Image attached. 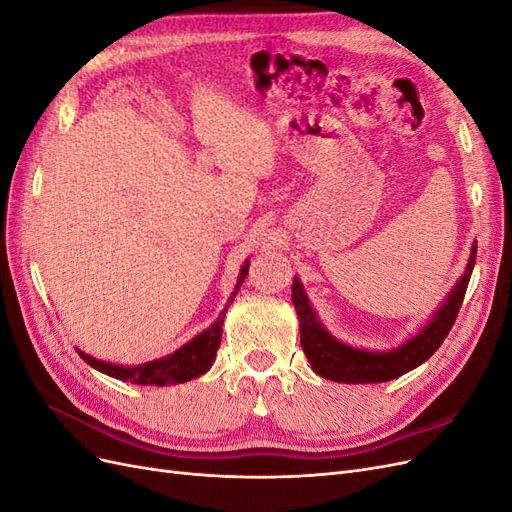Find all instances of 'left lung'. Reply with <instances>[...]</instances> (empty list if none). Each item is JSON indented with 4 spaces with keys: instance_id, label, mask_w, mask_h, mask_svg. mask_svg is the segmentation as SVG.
I'll return each mask as SVG.
<instances>
[{
    "instance_id": "obj_1",
    "label": "left lung",
    "mask_w": 512,
    "mask_h": 512,
    "mask_svg": "<svg viewBox=\"0 0 512 512\" xmlns=\"http://www.w3.org/2000/svg\"><path fill=\"white\" fill-rule=\"evenodd\" d=\"M476 262V243L470 250L466 271L457 280L453 290L446 294V299L431 314L427 324H423L404 344L391 350H365L344 344L327 331L320 322L316 309L309 303L303 284L297 275L292 280V303L299 316V333L301 346L307 356L309 365L318 376L344 382V384H376L389 382L408 374L414 367L425 363L429 356L440 348L448 331L455 324L459 307L463 303V294L468 290L470 275Z\"/></svg>"
}]
</instances>
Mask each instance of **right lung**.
I'll return each instance as SVG.
<instances>
[{"label":"right lung","instance_id":"obj_1","mask_svg":"<svg viewBox=\"0 0 512 512\" xmlns=\"http://www.w3.org/2000/svg\"><path fill=\"white\" fill-rule=\"evenodd\" d=\"M247 271H250V258H247L241 265V271H239V277H237V286L228 297L218 320H215L211 327H207L203 333H198L196 337H192L188 344H183L179 350L162 356V359L141 363V365H117V363L94 359V356L79 350V348H76V352L81 354V359L87 365L102 371V374L117 378V380H123V382L141 384V386H173V384H181V382L200 378L203 374H207V371L213 365V361H215V354H218V348H220V342H222V324H224L226 312H228L232 299H235L237 290L245 282Z\"/></svg>","mask_w":512,"mask_h":512}]
</instances>
